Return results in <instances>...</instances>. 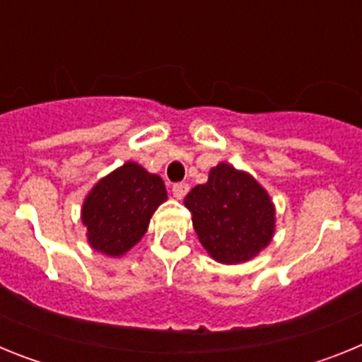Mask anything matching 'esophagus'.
Wrapping results in <instances>:
<instances>
[{
  "label": "esophagus",
  "instance_id": "1",
  "mask_svg": "<svg viewBox=\"0 0 362 362\" xmlns=\"http://www.w3.org/2000/svg\"><path fill=\"white\" fill-rule=\"evenodd\" d=\"M188 190H190V187H188L187 183H175L174 187H172V194H174L175 199H183L188 194Z\"/></svg>",
  "mask_w": 362,
  "mask_h": 362
}]
</instances>
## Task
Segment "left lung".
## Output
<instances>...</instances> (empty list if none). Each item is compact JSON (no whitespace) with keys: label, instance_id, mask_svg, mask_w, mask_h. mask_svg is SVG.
Returning a JSON list of instances; mask_svg holds the SVG:
<instances>
[{"label":"left lung","instance_id":"obj_1","mask_svg":"<svg viewBox=\"0 0 362 362\" xmlns=\"http://www.w3.org/2000/svg\"><path fill=\"white\" fill-rule=\"evenodd\" d=\"M201 245L216 261H248L274 235V204L252 175L219 163L209 183L197 185L185 197Z\"/></svg>","mask_w":362,"mask_h":362}]
</instances>
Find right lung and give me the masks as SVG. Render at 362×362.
Returning a JSON list of instances; mask_svg holds the SVG:
<instances>
[{"mask_svg": "<svg viewBox=\"0 0 362 362\" xmlns=\"http://www.w3.org/2000/svg\"><path fill=\"white\" fill-rule=\"evenodd\" d=\"M166 199L163 179L136 163L103 177L83 204L81 219L92 248L107 255L130 250L148 228L150 217Z\"/></svg>", "mask_w": 362, "mask_h": 362, "instance_id": "obj_1", "label": "right lung"}]
</instances>
